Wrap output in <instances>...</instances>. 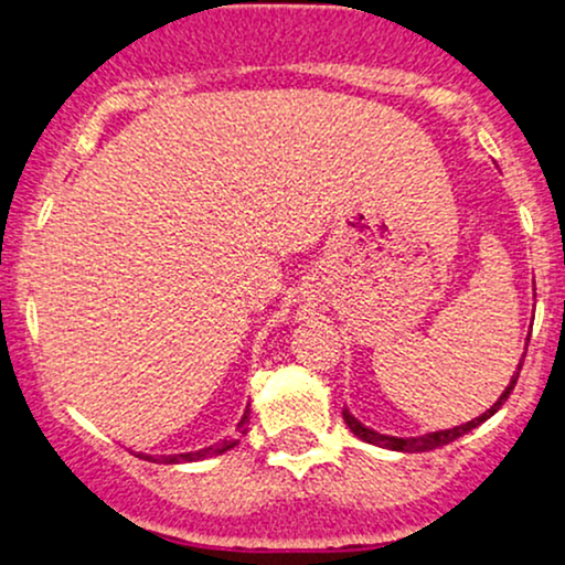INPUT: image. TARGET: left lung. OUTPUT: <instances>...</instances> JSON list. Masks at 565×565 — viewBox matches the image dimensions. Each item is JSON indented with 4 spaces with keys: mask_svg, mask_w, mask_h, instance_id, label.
I'll return each instance as SVG.
<instances>
[{
    "mask_svg": "<svg viewBox=\"0 0 565 565\" xmlns=\"http://www.w3.org/2000/svg\"><path fill=\"white\" fill-rule=\"evenodd\" d=\"M523 356H525V353H523ZM520 367H523V364H518V373L512 375L510 386L504 388V394H501L499 399H495L493 405L488 407L486 413H482V415H477V418H472V420H467V424H461V426H454V429H443V431L418 434V437H392V434H381V431H373V429H367V426H364V424H359V420L353 418V415H351L349 411H343V420H345V426H349V429H351L353 434H356L359 439H364V443H370V445H377V448L399 450V454H426V450H434V448H443V445H450V443H454V439L463 437V434H467V431L477 429V426H480L482 420H488V418H491V415H493L495 411H499L501 405H504V402H507V396L512 394L514 383H518Z\"/></svg>",
    "mask_w": 565,
    "mask_h": 565,
    "instance_id": "left-lung-1",
    "label": "left lung"
}]
</instances>
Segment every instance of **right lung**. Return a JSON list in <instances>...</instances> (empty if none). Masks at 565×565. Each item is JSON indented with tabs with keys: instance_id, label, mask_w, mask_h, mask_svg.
<instances>
[{
	"instance_id": "1",
	"label": "right lung",
	"mask_w": 565,
	"mask_h": 565,
	"mask_svg": "<svg viewBox=\"0 0 565 565\" xmlns=\"http://www.w3.org/2000/svg\"><path fill=\"white\" fill-rule=\"evenodd\" d=\"M246 420H249V407L244 411V418L238 420V431L246 434ZM238 445V439H222V443L216 445H209V448L203 450H195V454H179V456H145V454H136L139 458H147V461H158V463H182V461H203V458H212V456H220L225 454V450H231Z\"/></svg>"
}]
</instances>
